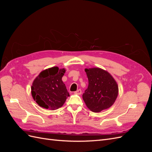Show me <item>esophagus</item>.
I'll list each match as a JSON object with an SVG mask.
<instances>
[{
    "label": "esophagus",
    "mask_w": 152,
    "mask_h": 152,
    "mask_svg": "<svg viewBox=\"0 0 152 152\" xmlns=\"http://www.w3.org/2000/svg\"><path fill=\"white\" fill-rule=\"evenodd\" d=\"M75 94H78V95H80L82 94V91L81 89H78L77 91L75 92Z\"/></svg>",
    "instance_id": "34e87169"
}]
</instances>
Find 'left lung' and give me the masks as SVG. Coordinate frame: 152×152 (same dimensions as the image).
<instances>
[{
  "instance_id": "obj_1",
  "label": "left lung",
  "mask_w": 152,
  "mask_h": 152,
  "mask_svg": "<svg viewBox=\"0 0 152 152\" xmlns=\"http://www.w3.org/2000/svg\"><path fill=\"white\" fill-rule=\"evenodd\" d=\"M89 85L82 95L86 106L93 112L110 108L117 99L118 87L110 73L99 68L85 69Z\"/></svg>"
}]
</instances>
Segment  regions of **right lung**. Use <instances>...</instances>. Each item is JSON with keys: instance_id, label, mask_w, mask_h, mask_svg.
Segmentation results:
<instances>
[{"instance_id": "obj_1", "label": "right lung", "mask_w": 152, "mask_h": 152, "mask_svg": "<svg viewBox=\"0 0 152 152\" xmlns=\"http://www.w3.org/2000/svg\"><path fill=\"white\" fill-rule=\"evenodd\" d=\"M64 68L55 66L41 72L31 86V95L40 107L54 110L61 107L69 93L61 79Z\"/></svg>"}]
</instances>
